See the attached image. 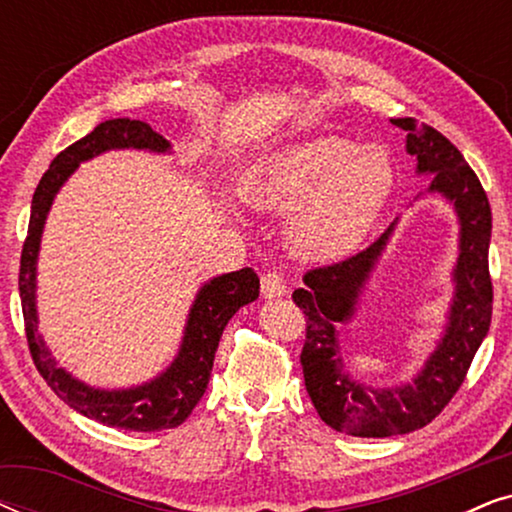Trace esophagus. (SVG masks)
<instances>
[{"mask_svg":"<svg viewBox=\"0 0 512 512\" xmlns=\"http://www.w3.org/2000/svg\"><path fill=\"white\" fill-rule=\"evenodd\" d=\"M261 296L268 300L286 296V282L279 272H268V275L261 279Z\"/></svg>","mask_w":512,"mask_h":512,"instance_id":"1","label":"esophagus"}]
</instances>
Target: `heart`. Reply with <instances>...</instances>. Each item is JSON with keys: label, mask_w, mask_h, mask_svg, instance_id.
Masks as SVG:
<instances>
[{"label": "heart", "mask_w": 512, "mask_h": 512, "mask_svg": "<svg viewBox=\"0 0 512 512\" xmlns=\"http://www.w3.org/2000/svg\"><path fill=\"white\" fill-rule=\"evenodd\" d=\"M242 200L263 212H286V240L305 261L347 256L387 205L394 165L375 144L314 135L272 149L240 177Z\"/></svg>", "instance_id": "obj_1"}]
</instances>
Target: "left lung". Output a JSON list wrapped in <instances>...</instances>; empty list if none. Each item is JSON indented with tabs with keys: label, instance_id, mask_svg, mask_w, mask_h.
<instances>
[{
	"label": "left lung",
	"instance_id": "1",
	"mask_svg": "<svg viewBox=\"0 0 512 512\" xmlns=\"http://www.w3.org/2000/svg\"><path fill=\"white\" fill-rule=\"evenodd\" d=\"M394 125L408 132L405 151L417 160L419 177H431L424 193L443 198L459 223L457 261L452 268L454 291L433 352L410 382L382 389L356 380L342 361V324H352L359 312L368 279L387 249L398 219L366 251L328 268L310 270L303 277V289L293 291V303L307 317L305 347L300 354L307 394L331 429L361 438L417 431L440 415L464 382L492 321V209L480 179L457 146L438 130L424 123L417 125L412 118H396Z\"/></svg>",
	"mask_w": 512,
	"mask_h": 512
}]
</instances>
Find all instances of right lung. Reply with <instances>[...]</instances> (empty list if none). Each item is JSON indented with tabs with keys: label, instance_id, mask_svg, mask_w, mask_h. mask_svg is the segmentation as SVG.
I'll return each mask as SVG.
<instances>
[{
	"label": "right lung",
	"instance_id": "obj_1",
	"mask_svg": "<svg viewBox=\"0 0 512 512\" xmlns=\"http://www.w3.org/2000/svg\"><path fill=\"white\" fill-rule=\"evenodd\" d=\"M123 149L172 153V144L163 135L153 132L149 123L111 118L55 156L32 198L30 228H27V240L23 244V256H20L18 289L34 366L48 382V387L69 408L81 412L83 417L95 419V422L118 426L125 431H163L184 424L198 405L209 384V375H212L214 354L223 328L240 307L254 303L261 284L251 268L226 272V275L212 277L202 284L195 293L191 310H188L177 354L170 366L160 370L149 382L132 384L125 389H102L81 382L67 368H62L48 349L44 335L39 333L37 263L41 235H44L55 195L79 170V165L107 151Z\"/></svg>",
	"mask_w": 512,
	"mask_h": 512
}]
</instances>
